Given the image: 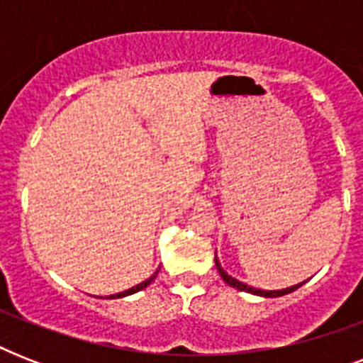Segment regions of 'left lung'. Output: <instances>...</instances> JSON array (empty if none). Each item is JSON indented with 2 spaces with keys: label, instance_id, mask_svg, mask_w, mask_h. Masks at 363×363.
I'll list each match as a JSON object with an SVG mask.
<instances>
[{
  "label": "left lung",
  "instance_id": "obj_1",
  "mask_svg": "<svg viewBox=\"0 0 363 363\" xmlns=\"http://www.w3.org/2000/svg\"><path fill=\"white\" fill-rule=\"evenodd\" d=\"M215 264H216V269H218V273H220V277L224 279V282L226 284H230V286L238 288V290H241V292H248V294H254V296H262V298H281V296H286V294L294 292V290H298L303 282H299V284H294V286L290 288H282V290H259V288H254V286H248V284H245V282L238 281L235 277L228 275L226 271H224V267L220 265V262H218V258H216L215 254Z\"/></svg>",
  "mask_w": 363,
  "mask_h": 363
}]
</instances>
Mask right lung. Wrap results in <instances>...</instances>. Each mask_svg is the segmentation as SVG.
<instances>
[{"instance_id": "obj_1", "label": "right lung", "mask_w": 363, "mask_h": 363, "mask_svg": "<svg viewBox=\"0 0 363 363\" xmlns=\"http://www.w3.org/2000/svg\"><path fill=\"white\" fill-rule=\"evenodd\" d=\"M158 271H160V267L156 271H154L152 275L148 277L147 281H143V282H139V284H135V286H131V288H128V290H124V292H118V294H113V296H107V298L105 299H116V298H125V296H131V294H135V292H139V290H143V288H147L148 284H150V282L154 281V279H156V275H158Z\"/></svg>"}]
</instances>
